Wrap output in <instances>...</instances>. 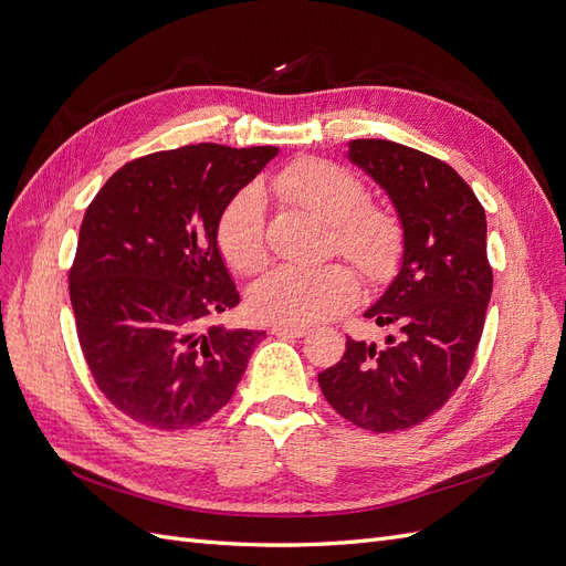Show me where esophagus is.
<instances>
[{"instance_id":"esophagus-1","label":"esophagus","mask_w":566,"mask_h":566,"mask_svg":"<svg viewBox=\"0 0 566 566\" xmlns=\"http://www.w3.org/2000/svg\"><path fill=\"white\" fill-rule=\"evenodd\" d=\"M271 333L276 337H304L310 328H293V325H273Z\"/></svg>"}]
</instances>
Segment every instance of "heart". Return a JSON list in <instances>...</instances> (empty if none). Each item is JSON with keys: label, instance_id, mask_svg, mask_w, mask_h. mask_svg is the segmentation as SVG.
Here are the masks:
<instances>
[{"label": "heart", "instance_id": "b5f03b06", "mask_svg": "<svg viewBox=\"0 0 566 566\" xmlns=\"http://www.w3.org/2000/svg\"><path fill=\"white\" fill-rule=\"evenodd\" d=\"M269 188L271 193L331 224L335 250L345 254L364 279L385 281L399 266L406 243L401 219L382 205L368 202L364 181L349 169L306 158L273 175ZM217 245L235 271L254 273L264 266V200L254 188L235 193L221 210ZM356 295L354 271L331 262L314 269H273L252 285L248 302L260 321L304 328L349 310Z\"/></svg>", "mask_w": 566, "mask_h": 566}]
</instances>
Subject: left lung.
<instances>
[{"label":"left lung","instance_id":"1","mask_svg":"<svg viewBox=\"0 0 566 566\" xmlns=\"http://www.w3.org/2000/svg\"><path fill=\"white\" fill-rule=\"evenodd\" d=\"M347 158L380 184L403 224L397 279L366 312L385 345L347 337L318 373L337 413L370 432L420 424L465 380L493 290L486 214L455 169L387 139H354Z\"/></svg>","mask_w":566,"mask_h":566}]
</instances>
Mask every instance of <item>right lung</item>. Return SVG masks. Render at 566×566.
I'll use <instances>...</instances> for the list:
<instances>
[{
  "mask_svg": "<svg viewBox=\"0 0 566 566\" xmlns=\"http://www.w3.org/2000/svg\"><path fill=\"white\" fill-rule=\"evenodd\" d=\"M276 156L219 144L150 153L119 167L84 212L67 276L77 337L127 418L175 432L231 401L266 333L214 323L241 302L217 219Z\"/></svg>",
  "mask_w": 566,
  "mask_h": 566,
  "instance_id": "right-lung-1",
  "label": "right lung"
}]
</instances>
